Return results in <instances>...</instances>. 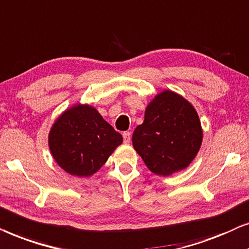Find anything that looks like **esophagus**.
I'll list each match as a JSON object with an SVG mask.
<instances>
[{
	"instance_id": "esophagus-1",
	"label": "esophagus",
	"mask_w": 249,
	"mask_h": 249,
	"mask_svg": "<svg viewBox=\"0 0 249 249\" xmlns=\"http://www.w3.org/2000/svg\"><path fill=\"white\" fill-rule=\"evenodd\" d=\"M123 139H124V142L125 143H130V141H131V133L130 132H124V133H123Z\"/></svg>"
}]
</instances>
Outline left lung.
<instances>
[{
	"mask_svg": "<svg viewBox=\"0 0 249 249\" xmlns=\"http://www.w3.org/2000/svg\"><path fill=\"white\" fill-rule=\"evenodd\" d=\"M203 130L196 109L175 92L165 90L147 106L144 121L132 142L152 173L168 177L188 167L199 151Z\"/></svg>",
	"mask_w": 249,
	"mask_h": 249,
	"instance_id": "left-lung-1",
	"label": "left lung"
}]
</instances>
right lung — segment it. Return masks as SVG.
<instances>
[{
    "label": "right lung",
    "mask_w": 249,
    "mask_h": 249,
    "mask_svg": "<svg viewBox=\"0 0 249 249\" xmlns=\"http://www.w3.org/2000/svg\"><path fill=\"white\" fill-rule=\"evenodd\" d=\"M123 137L89 105H76L60 115L49 133V147L57 164L76 177L99 171Z\"/></svg>",
    "instance_id": "1"
}]
</instances>
